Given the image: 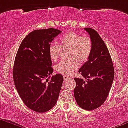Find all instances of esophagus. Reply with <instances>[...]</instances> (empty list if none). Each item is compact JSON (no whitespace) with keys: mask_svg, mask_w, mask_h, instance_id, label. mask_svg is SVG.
I'll use <instances>...</instances> for the list:
<instances>
[{"mask_svg":"<svg viewBox=\"0 0 128 128\" xmlns=\"http://www.w3.org/2000/svg\"><path fill=\"white\" fill-rule=\"evenodd\" d=\"M68 78H70V77L68 76H66V75H64V80H67V79H68Z\"/></svg>","mask_w":128,"mask_h":128,"instance_id":"34e87169","label":"esophagus"}]
</instances>
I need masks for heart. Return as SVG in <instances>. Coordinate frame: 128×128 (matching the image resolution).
Returning a JSON list of instances; mask_svg holds the SVG:
<instances>
[{"label": "heart", "mask_w": 128, "mask_h": 128, "mask_svg": "<svg viewBox=\"0 0 128 128\" xmlns=\"http://www.w3.org/2000/svg\"><path fill=\"white\" fill-rule=\"evenodd\" d=\"M61 49H68V58L70 60L60 61L55 66V70L60 74L69 75L78 68L77 60L80 63H84L88 59L92 52V42L88 36H82L75 32L71 31L60 39L59 45L55 43L50 44L48 53L52 61L57 60Z\"/></svg>", "instance_id": "obj_1"}]
</instances>
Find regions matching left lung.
<instances>
[{
  "mask_svg": "<svg viewBox=\"0 0 128 128\" xmlns=\"http://www.w3.org/2000/svg\"><path fill=\"white\" fill-rule=\"evenodd\" d=\"M92 42V49L88 60L78 70L83 77L74 78V96L82 108L93 110L106 100L114 78V68L108 50L98 33L91 28H84Z\"/></svg>",
  "mask_w": 128,
  "mask_h": 128,
  "instance_id": "left-lung-1",
  "label": "left lung"
}]
</instances>
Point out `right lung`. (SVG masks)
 <instances>
[{"label":"right lung","instance_id":"add662e5","mask_svg":"<svg viewBox=\"0 0 128 128\" xmlns=\"http://www.w3.org/2000/svg\"><path fill=\"white\" fill-rule=\"evenodd\" d=\"M61 31L54 28L34 30L22 41L16 56L12 76L16 88L24 104L43 113L56 105L63 76H52L54 70L48 48Z\"/></svg>","mask_w":128,"mask_h":128}]
</instances>
